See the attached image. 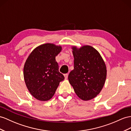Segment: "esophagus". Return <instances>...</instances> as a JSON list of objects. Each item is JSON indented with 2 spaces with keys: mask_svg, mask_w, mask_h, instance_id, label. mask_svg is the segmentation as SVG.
<instances>
[{
  "mask_svg": "<svg viewBox=\"0 0 131 131\" xmlns=\"http://www.w3.org/2000/svg\"><path fill=\"white\" fill-rule=\"evenodd\" d=\"M64 76H65V79H68V73H65V74H64Z\"/></svg>",
  "mask_w": 131,
  "mask_h": 131,
  "instance_id": "obj_1",
  "label": "esophagus"
}]
</instances>
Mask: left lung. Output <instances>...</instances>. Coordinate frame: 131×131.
I'll use <instances>...</instances> for the list:
<instances>
[{
    "instance_id": "left-lung-1",
    "label": "left lung",
    "mask_w": 131,
    "mask_h": 131,
    "mask_svg": "<svg viewBox=\"0 0 131 131\" xmlns=\"http://www.w3.org/2000/svg\"><path fill=\"white\" fill-rule=\"evenodd\" d=\"M74 69L68 79L76 94L84 101L91 100L99 94L106 79L107 70L101 56L89 45L78 49L72 47Z\"/></svg>"
}]
</instances>
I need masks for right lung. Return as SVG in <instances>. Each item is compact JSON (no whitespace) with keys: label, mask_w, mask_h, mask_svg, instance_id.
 <instances>
[{"label":"right lung","mask_w":131,"mask_h":131,"mask_svg":"<svg viewBox=\"0 0 131 131\" xmlns=\"http://www.w3.org/2000/svg\"><path fill=\"white\" fill-rule=\"evenodd\" d=\"M61 46L47 43L36 48L30 54L24 67V78L31 95L45 101L54 95L59 83L65 78L59 71L55 57Z\"/></svg>","instance_id":"right-lung-1"}]
</instances>
